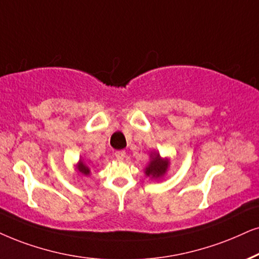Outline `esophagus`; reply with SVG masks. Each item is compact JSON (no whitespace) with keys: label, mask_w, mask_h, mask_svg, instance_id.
<instances>
[{"label":"esophagus","mask_w":259,"mask_h":259,"mask_svg":"<svg viewBox=\"0 0 259 259\" xmlns=\"http://www.w3.org/2000/svg\"><path fill=\"white\" fill-rule=\"evenodd\" d=\"M114 156H116L117 160L122 161V160L125 158V152H124V150H117V152L114 153Z\"/></svg>","instance_id":"34e87169"}]
</instances>
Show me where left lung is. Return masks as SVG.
<instances>
[{"label":"left lung","mask_w":259,"mask_h":259,"mask_svg":"<svg viewBox=\"0 0 259 259\" xmlns=\"http://www.w3.org/2000/svg\"><path fill=\"white\" fill-rule=\"evenodd\" d=\"M171 160L169 158H162L158 150L149 152V162L145 167V175L150 181H161L167 175Z\"/></svg>","instance_id":"8db88e82"}]
</instances>
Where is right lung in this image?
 I'll return each instance as SVG.
<instances>
[{
	"instance_id": "obj_1",
	"label": "right lung",
	"mask_w": 259,
	"mask_h": 259,
	"mask_svg": "<svg viewBox=\"0 0 259 259\" xmlns=\"http://www.w3.org/2000/svg\"><path fill=\"white\" fill-rule=\"evenodd\" d=\"M75 173H76V176L80 177V178H87V177L91 176L92 168L82 158H80L76 165H75Z\"/></svg>"
}]
</instances>
